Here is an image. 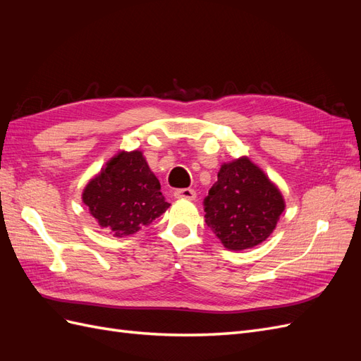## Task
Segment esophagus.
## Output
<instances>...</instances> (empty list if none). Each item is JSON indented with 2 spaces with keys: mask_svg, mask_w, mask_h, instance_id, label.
<instances>
[{
  "mask_svg": "<svg viewBox=\"0 0 361 361\" xmlns=\"http://www.w3.org/2000/svg\"><path fill=\"white\" fill-rule=\"evenodd\" d=\"M174 197L194 200L195 199V191L191 190V188H179V190L174 191Z\"/></svg>",
  "mask_w": 361,
  "mask_h": 361,
  "instance_id": "obj_1",
  "label": "esophagus"
}]
</instances>
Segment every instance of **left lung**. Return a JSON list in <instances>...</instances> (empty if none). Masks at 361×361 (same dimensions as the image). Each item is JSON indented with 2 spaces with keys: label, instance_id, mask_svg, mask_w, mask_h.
Returning <instances> with one entry per match:
<instances>
[{
  "label": "left lung",
  "instance_id": "obj_1",
  "mask_svg": "<svg viewBox=\"0 0 361 361\" xmlns=\"http://www.w3.org/2000/svg\"><path fill=\"white\" fill-rule=\"evenodd\" d=\"M283 211V195L248 158L224 164L204 199L207 227L235 251L264 243Z\"/></svg>",
  "mask_w": 361,
  "mask_h": 361
}]
</instances>
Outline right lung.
<instances>
[{
    "instance_id": "1",
    "label": "right lung",
    "mask_w": 361,
    "mask_h": 361,
    "mask_svg": "<svg viewBox=\"0 0 361 361\" xmlns=\"http://www.w3.org/2000/svg\"><path fill=\"white\" fill-rule=\"evenodd\" d=\"M82 202L97 223L120 238L149 226L170 206L159 180L138 150L120 152L108 161L101 174L85 187Z\"/></svg>"
}]
</instances>
